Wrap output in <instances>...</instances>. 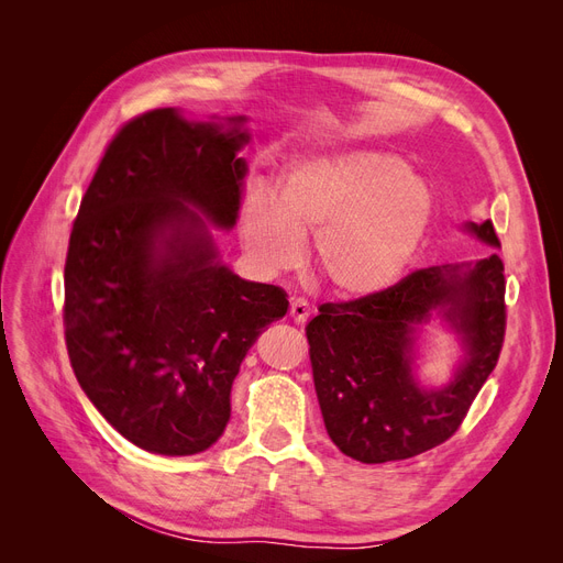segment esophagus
<instances>
[{
    "mask_svg": "<svg viewBox=\"0 0 563 563\" xmlns=\"http://www.w3.org/2000/svg\"><path fill=\"white\" fill-rule=\"evenodd\" d=\"M291 319L296 321V323H305L310 319V314H312V305L305 300V298H296L294 302H291Z\"/></svg>",
    "mask_w": 563,
    "mask_h": 563,
    "instance_id": "obj_1",
    "label": "esophagus"
}]
</instances>
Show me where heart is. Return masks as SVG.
Listing matches in <instances>:
<instances>
[{
    "label": "heart",
    "mask_w": 563,
    "mask_h": 563,
    "mask_svg": "<svg viewBox=\"0 0 563 563\" xmlns=\"http://www.w3.org/2000/svg\"><path fill=\"white\" fill-rule=\"evenodd\" d=\"M434 195L428 180L387 152L350 150L298 162L267 195L249 197L242 242L265 272L310 261L331 291L376 296L395 284L430 230Z\"/></svg>",
    "instance_id": "b5f03b06"
}]
</instances>
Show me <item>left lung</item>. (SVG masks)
<instances>
[{
	"label": "left lung",
	"mask_w": 563,
	"mask_h": 563,
	"mask_svg": "<svg viewBox=\"0 0 563 563\" xmlns=\"http://www.w3.org/2000/svg\"><path fill=\"white\" fill-rule=\"evenodd\" d=\"M470 230L490 246V220ZM446 307L468 356L444 390L410 376L412 331ZM505 265L498 253L467 265L413 269L385 291L323 302L308 323L310 360L323 424L333 444L360 463L406 460L449 441L500 360L505 343Z\"/></svg>",
	"instance_id": "1"
}]
</instances>
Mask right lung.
<instances>
[{"mask_svg": "<svg viewBox=\"0 0 563 563\" xmlns=\"http://www.w3.org/2000/svg\"><path fill=\"white\" fill-rule=\"evenodd\" d=\"M242 122V119H232ZM240 129L150 110L106 147L65 258L67 356L87 397L131 444L207 451L225 432L246 352L286 314V291L216 263L218 228L240 211Z\"/></svg>", "mask_w": 563, "mask_h": 563, "instance_id": "obj_1", "label": "right lung"}]
</instances>
